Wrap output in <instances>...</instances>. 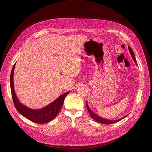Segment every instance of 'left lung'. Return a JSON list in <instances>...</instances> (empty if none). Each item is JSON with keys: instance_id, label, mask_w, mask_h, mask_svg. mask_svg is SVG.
Masks as SVG:
<instances>
[{"instance_id": "left-lung-1", "label": "left lung", "mask_w": 152, "mask_h": 152, "mask_svg": "<svg viewBox=\"0 0 152 152\" xmlns=\"http://www.w3.org/2000/svg\"><path fill=\"white\" fill-rule=\"evenodd\" d=\"M128 49H129V51L132 56V59L134 61V62L135 63V64L137 65V61H136V59H135V55H134V52L133 50H132L131 47L130 46H128ZM86 107H87V110H88L89 113L90 114V116L92 117V118L93 119H94L95 121H96L100 123H102V124H113V123H117L118 121H119L120 120H121V119H123V118H124L125 117H126L127 115L119 119H116V120H109V119H107L105 118H103L102 117H100V116L97 115V114H95V113H94L93 111L91 110V109L89 107V105L88 104H87V102L86 103Z\"/></svg>"}]
</instances>
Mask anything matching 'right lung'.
<instances>
[{"label": "right lung", "mask_w": 152, "mask_h": 152, "mask_svg": "<svg viewBox=\"0 0 152 152\" xmlns=\"http://www.w3.org/2000/svg\"><path fill=\"white\" fill-rule=\"evenodd\" d=\"M15 64L13 65L10 75V89L12 96L16 109L18 112L29 120L38 124H44L51 121L57 116L62 107L65 97L70 92H67L61 95L50 104L40 109H31L21 103L16 95L14 84L13 74Z\"/></svg>", "instance_id": "obj_1"}]
</instances>
